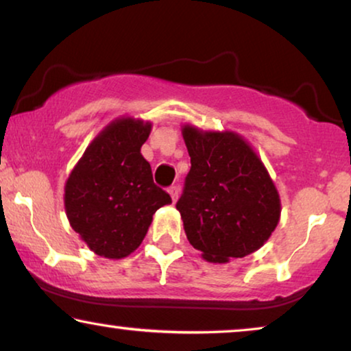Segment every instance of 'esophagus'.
Wrapping results in <instances>:
<instances>
[{
  "mask_svg": "<svg viewBox=\"0 0 351 351\" xmlns=\"http://www.w3.org/2000/svg\"><path fill=\"white\" fill-rule=\"evenodd\" d=\"M168 193H170L173 202H176V200H178V195H180V188H178V186H170V188H168Z\"/></svg>",
  "mask_w": 351,
  "mask_h": 351,
  "instance_id": "1",
  "label": "esophagus"
}]
</instances>
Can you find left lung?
<instances>
[{"label":"left lung","instance_id":"left-lung-1","mask_svg":"<svg viewBox=\"0 0 351 351\" xmlns=\"http://www.w3.org/2000/svg\"><path fill=\"white\" fill-rule=\"evenodd\" d=\"M191 170L176 208L189 244L210 263L258 250L281 218V199L254 147L234 132L181 128Z\"/></svg>","mask_w":351,"mask_h":351}]
</instances>
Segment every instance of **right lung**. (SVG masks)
Returning a JSON list of instances; mask_svg holds the SVG:
<instances>
[{
	"instance_id": "obj_1",
	"label": "right lung",
	"mask_w": 351,
	"mask_h": 351,
	"mask_svg": "<svg viewBox=\"0 0 351 351\" xmlns=\"http://www.w3.org/2000/svg\"><path fill=\"white\" fill-rule=\"evenodd\" d=\"M151 121L112 120L90 143L65 183L69 223L90 250L119 260L141 245L152 215L171 197L154 183L141 154Z\"/></svg>"
}]
</instances>
